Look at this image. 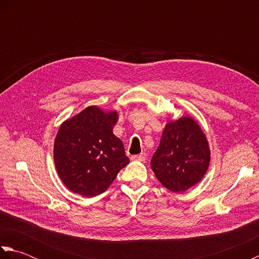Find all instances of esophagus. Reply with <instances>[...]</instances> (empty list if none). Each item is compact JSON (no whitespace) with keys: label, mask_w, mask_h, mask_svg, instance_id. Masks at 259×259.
<instances>
[{"label":"esophagus","mask_w":259,"mask_h":259,"mask_svg":"<svg viewBox=\"0 0 259 259\" xmlns=\"http://www.w3.org/2000/svg\"><path fill=\"white\" fill-rule=\"evenodd\" d=\"M147 158V155L144 152V153H140V155H137V156H133L131 157V159L133 160H139V161H145Z\"/></svg>","instance_id":"obj_1"}]
</instances>
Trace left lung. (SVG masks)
Returning <instances> with one entry per match:
<instances>
[{
  "label": "left lung",
  "instance_id": "left-lung-1",
  "mask_svg": "<svg viewBox=\"0 0 259 259\" xmlns=\"http://www.w3.org/2000/svg\"><path fill=\"white\" fill-rule=\"evenodd\" d=\"M209 162L206 135L194 118L181 117L167 122L150 166L163 187L180 192L199 183Z\"/></svg>",
  "mask_w": 259,
  "mask_h": 259
}]
</instances>
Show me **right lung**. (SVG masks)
<instances>
[{"instance_id":"right-lung-1","label":"right lung","mask_w":259,"mask_h":259,"mask_svg":"<svg viewBox=\"0 0 259 259\" xmlns=\"http://www.w3.org/2000/svg\"><path fill=\"white\" fill-rule=\"evenodd\" d=\"M118 112L87 107L60 125L53 158L60 179L74 194H102L129 163L122 141L113 135Z\"/></svg>"}]
</instances>
